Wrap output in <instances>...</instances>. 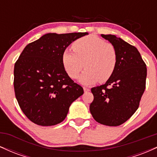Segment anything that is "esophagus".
<instances>
[{
  "mask_svg": "<svg viewBox=\"0 0 157 157\" xmlns=\"http://www.w3.org/2000/svg\"><path fill=\"white\" fill-rule=\"evenodd\" d=\"M83 90H84V92H89L90 91V89L87 87H83Z\"/></svg>",
  "mask_w": 157,
  "mask_h": 157,
  "instance_id": "1",
  "label": "esophagus"
}]
</instances>
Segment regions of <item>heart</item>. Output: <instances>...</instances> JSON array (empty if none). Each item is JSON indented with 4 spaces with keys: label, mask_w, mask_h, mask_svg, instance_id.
Returning a JSON list of instances; mask_svg holds the SVG:
<instances>
[{
    "label": "heart",
    "mask_w": 157,
    "mask_h": 157,
    "mask_svg": "<svg viewBox=\"0 0 157 157\" xmlns=\"http://www.w3.org/2000/svg\"><path fill=\"white\" fill-rule=\"evenodd\" d=\"M72 48L74 51L66 48L62 54L63 65L70 77L77 78L84 66L86 68L79 77L82 85L106 82L112 76L117 64V52L112 44L89 35L75 40Z\"/></svg>",
    "instance_id": "b5f03b06"
}]
</instances>
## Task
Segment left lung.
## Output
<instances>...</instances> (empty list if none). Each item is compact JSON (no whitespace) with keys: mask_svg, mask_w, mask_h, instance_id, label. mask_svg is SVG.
Listing matches in <instances>:
<instances>
[{"mask_svg":"<svg viewBox=\"0 0 157 157\" xmlns=\"http://www.w3.org/2000/svg\"><path fill=\"white\" fill-rule=\"evenodd\" d=\"M117 52L114 72L102 86L91 89L94 100L90 111L99 123L118 126L137 110L145 89L147 68L134 46L113 35H101Z\"/></svg>","mask_w":157,"mask_h":157,"instance_id":"obj_1","label":"left lung"}]
</instances>
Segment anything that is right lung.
<instances>
[{
    "label": "right lung",
    "mask_w": 157,
    "mask_h": 157,
    "mask_svg": "<svg viewBox=\"0 0 157 157\" xmlns=\"http://www.w3.org/2000/svg\"><path fill=\"white\" fill-rule=\"evenodd\" d=\"M87 32L48 33L28 44L14 68L15 97L21 110L41 126L60 123L70 105L84 93L68 77L62 63L64 49Z\"/></svg>",
    "instance_id": "1"
}]
</instances>
